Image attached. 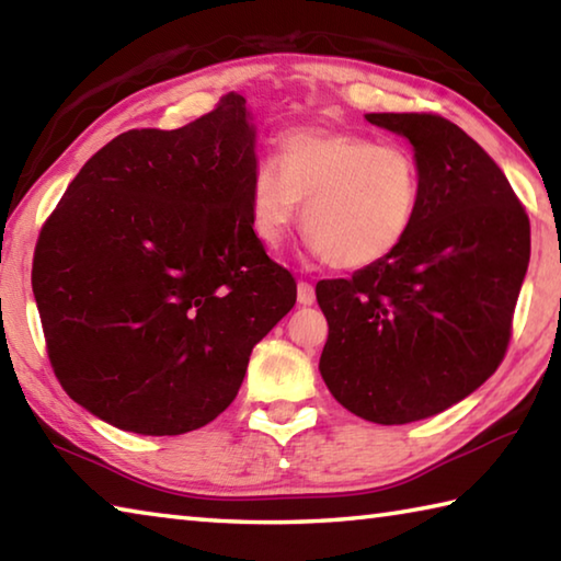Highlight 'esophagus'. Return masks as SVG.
<instances>
[{"mask_svg": "<svg viewBox=\"0 0 561 561\" xmlns=\"http://www.w3.org/2000/svg\"><path fill=\"white\" fill-rule=\"evenodd\" d=\"M297 301L301 304V307H311V304L317 301V291H314V287H311L309 282H299L297 284Z\"/></svg>", "mask_w": 561, "mask_h": 561, "instance_id": "obj_1", "label": "esophagus"}]
</instances>
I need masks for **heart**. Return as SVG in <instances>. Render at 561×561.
<instances>
[{"mask_svg": "<svg viewBox=\"0 0 561 561\" xmlns=\"http://www.w3.org/2000/svg\"><path fill=\"white\" fill-rule=\"evenodd\" d=\"M304 205L314 257L339 270L383 262L411 234L421 210V170L401 146L334 128H297L282 160L262 158L250 180L257 240L277 247Z\"/></svg>", "mask_w": 561, "mask_h": 561, "instance_id": "heart-1", "label": "heart"}]
</instances>
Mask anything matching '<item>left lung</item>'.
Here are the masks:
<instances>
[{"mask_svg": "<svg viewBox=\"0 0 561 561\" xmlns=\"http://www.w3.org/2000/svg\"><path fill=\"white\" fill-rule=\"evenodd\" d=\"M366 121L413 146L421 210L391 257L317 284L329 321L319 371L354 415L403 425L495 374L529 264V220L495 160L455 123L433 113Z\"/></svg>", "mask_w": 561, "mask_h": 561, "instance_id": "left-lung-1", "label": "left lung"}]
</instances>
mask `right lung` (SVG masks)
Listing matches in <instances>:
<instances>
[{
	"label": "right lung",
	"instance_id": "obj_1",
	"mask_svg": "<svg viewBox=\"0 0 561 561\" xmlns=\"http://www.w3.org/2000/svg\"><path fill=\"white\" fill-rule=\"evenodd\" d=\"M257 128L240 93L103 146L42 227L32 289L64 391L101 421L183 435L234 401L297 282L252 230Z\"/></svg>",
	"mask_w": 561,
	"mask_h": 561
}]
</instances>
